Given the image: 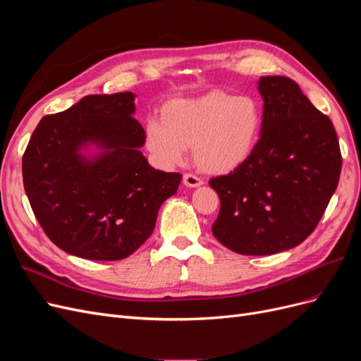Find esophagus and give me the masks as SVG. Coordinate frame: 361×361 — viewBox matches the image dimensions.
Listing matches in <instances>:
<instances>
[{
  "label": "esophagus",
  "instance_id": "esophagus-1",
  "mask_svg": "<svg viewBox=\"0 0 361 361\" xmlns=\"http://www.w3.org/2000/svg\"><path fill=\"white\" fill-rule=\"evenodd\" d=\"M202 183H203L202 179L197 178V176H194V174H185V176H183V185H185V187H188V188H197V187H200Z\"/></svg>",
  "mask_w": 361,
  "mask_h": 361
}]
</instances>
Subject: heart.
Instances as JSON below:
<instances>
[{
    "label": "heart",
    "mask_w": 361,
    "mask_h": 361,
    "mask_svg": "<svg viewBox=\"0 0 361 361\" xmlns=\"http://www.w3.org/2000/svg\"><path fill=\"white\" fill-rule=\"evenodd\" d=\"M262 130V106L250 94L214 90L171 99L161 118L146 125V149L159 167L173 169L192 147L194 162L209 174H227L253 155Z\"/></svg>",
    "instance_id": "b5f03b06"
}]
</instances>
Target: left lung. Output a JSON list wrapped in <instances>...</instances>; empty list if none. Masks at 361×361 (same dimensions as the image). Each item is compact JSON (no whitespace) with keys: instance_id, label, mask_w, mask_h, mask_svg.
Returning <instances> with one entry per match:
<instances>
[{"instance_id":"left-lung-1","label":"left lung","mask_w":361,"mask_h":361,"mask_svg":"<svg viewBox=\"0 0 361 361\" xmlns=\"http://www.w3.org/2000/svg\"><path fill=\"white\" fill-rule=\"evenodd\" d=\"M262 130L253 155L209 180L220 197L212 233L245 256L300 245L318 226L341 178L342 157L331 120L286 76H262Z\"/></svg>"}]
</instances>
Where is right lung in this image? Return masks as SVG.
Segmentation results:
<instances>
[{"mask_svg": "<svg viewBox=\"0 0 361 361\" xmlns=\"http://www.w3.org/2000/svg\"><path fill=\"white\" fill-rule=\"evenodd\" d=\"M135 94L84 96L45 116L23 158L27 197L51 241L89 260H120L146 243L182 174L149 166Z\"/></svg>", "mask_w": 361, "mask_h": 361, "instance_id": "add662e5", "label": "right lung"}]
</instances>
